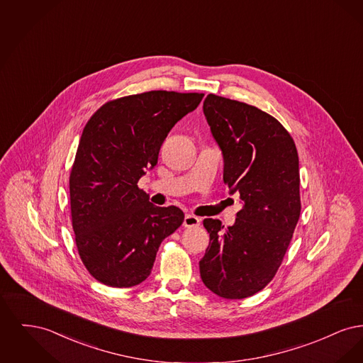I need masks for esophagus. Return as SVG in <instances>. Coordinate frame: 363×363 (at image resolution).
<instances>
[{
	"mask_svg": "<svg viewBox=\"0 0 363 363\" xmlns=\"http://www.w3.org/2000/svg\"><path fill=\"white\" fill-rule=\"evenodd\" d=\"M200 219L197 218V216H194V215H186L185 216V219H184V225L185 227H188V228H190V227H199L200 225Z\"/></svg>",
	"mask_w": 363,
	"mask_h": 363,
	"instance_id": "obj_1",
	"label": "esophagus"
}]
</instances>
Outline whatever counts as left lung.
<instances>
[{"label": "left lung", "instance_id": "obj_1", "mask_svg": "<svg viewBox=\"0 0 363 363\" xmlns=\"http://www.w3.org/2000/svg\"><path fill=\"white\" fill-rule=\"evenodd\" d=\"M204 114L223 157V181L243 208L225 228L204 219L209 233L200 277L212 293L243 299L277 275L301 213L299 159L291 135L255 106L209 94Z\"/></svg>", "mask_w": 363, "mask_h": 363}]
</instances>
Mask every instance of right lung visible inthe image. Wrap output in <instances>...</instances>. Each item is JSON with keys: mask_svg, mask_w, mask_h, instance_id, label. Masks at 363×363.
<instances>
[{"mask_svg": "<svg viewBox=\"0 0 363 363\" xmlns=\"http://www.w3.org/2000/svg\"><path fill=\"white\" fill-rule=\"evenodd\" d=\"M204 94L148 91L108 101L88 120L70 170V216L86 271L126 289L152 271L162 241L184 223L178 207H156L138 179L157 163L174 125Z\"/></svg>", "mask_w": 363, "mask_h": 363, "instance_id": "obj_1", "label": "right lung"}]
</instances>
